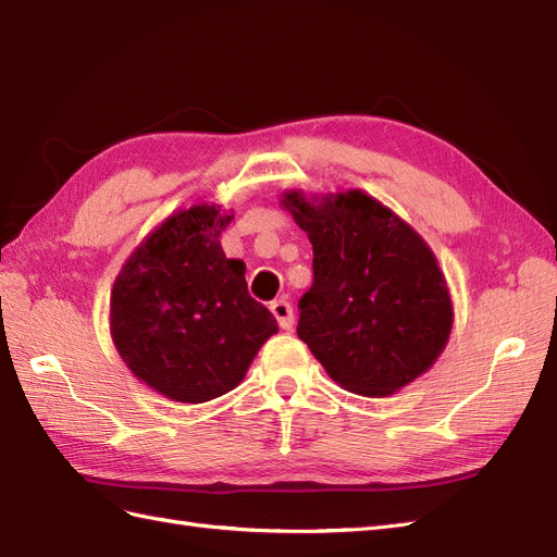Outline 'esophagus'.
<instances>
[{"label":"esophagus","mask_w":557,"mask_h":557,"mask_svg":"<svg viewBox=\"0 0 557 557\" xmlns=\"http://www.w3.org/2000/svg\"><path fill=\"white\" fill-rule=\"evenodd\" d=\"M270 310H273V315H275V320H277L282 330H292V326H294V308H292L287 298H277V301L270 304Z\"/></svg>","instance_id":"34e87169"}]
</instances>
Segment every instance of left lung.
<instances>
[{"mask_svg": "<svg viewBox=\"0 0 557 557\" xmlns=\"http://www.w3.org/2000/svg\"><path fill=\"white\" fill-rule=\"evenodd\" d=\"M284 205L312 245V284L298 298V338L338 386L383 397L421 376L445 348L451 301L433 251L360 190Z\"/></svg>", "mask_w": 557, "mask_h": 557, "instance_id": "left-lung-1", "label": "left lung"}]
</instances>
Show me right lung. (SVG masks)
<instances>
[{
	"label": "right lung",
	"instance_id": "1",
	"mask_svg": "<svg viewBox=\"0 0 557 557\" xmlns=\"http://www.w3.org/2000/svg\"><path fill=\"white\" fill-rule=\"evenodd\" d=\"M233 216L193 207L132 253L110 298L112 341L132 372L176 403L233 391L277 322L249 296L245 263L225 259Z\"/></svg>",
	"mask_w": 557,
	"mask_h": 557
}]
</instances>
